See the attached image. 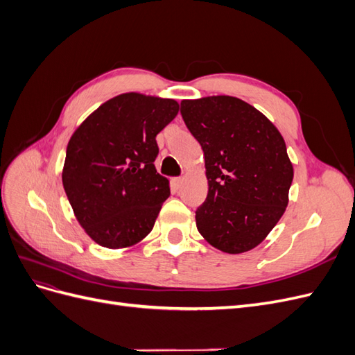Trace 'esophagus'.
Masks as SVG:
<instances>
[{"label":"esophagus","instance_id":"1","mask_svg":"<svg viewBox=\"0 0 355 355\" xmlns=\"http://www.w3.org/2000/svg\"><path fill=\"white\" fill-rule=\"evenodd\" d=\"M182 182H184V179H182V178H173V179H171V184L175 185V188H180Z\"/></svg>","mask_w":355,"mask_h":355}]
</instances>
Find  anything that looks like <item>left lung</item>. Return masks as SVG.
Wrapping results in <instances>:
<instances>
[{"instance_id": "obj_1", "label": "left lung", "mask_w": 355, "mask_h": 355, "mask_svg": "<svg viewBox=\"0 0 355 355\" xmlns=\"http://www.w3.org/2000/svg\"><path fill=\"white\" fill-rule=\"evenodd\" d=\"M180 114L204 153L207 198L196 211L198 232L231 254L261 244L286 211L293 166L282 133L232 96L182 101Z\"/></svg>"}]
</instances>
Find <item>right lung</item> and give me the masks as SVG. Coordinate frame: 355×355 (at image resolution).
<instances>
[{
    "label": "right lung",
    "mask_w": 355,
    "mask_h": 355,
    "mask_svg": "<svg viewBox=\"0 0 355 355\" xmlns=\"http://www.w3.org/2000/svg\"><path fill=\"white\" fill-rule=\"evenodd\" d=\"M179 112L173 99L118 94L73 132L62 182L75 218L89 237L124 249L153 231L168 180L157 173L155 137Z\"/></svg>",
    "instance_id": "1"
}]
</instances>
